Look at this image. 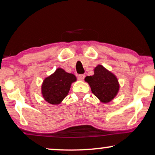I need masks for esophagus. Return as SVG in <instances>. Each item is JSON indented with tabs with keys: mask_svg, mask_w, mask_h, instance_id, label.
<instances>
[{
	"mask_svg": "<svg viewBox=\"0 0 155 155\" xmlns=\"http://www.w3.org/2000/svg\"><path fill=\"white\" fill-rule=\"evenodd\" d=\"M78 78L80 80H83L84 78V75H83V74H80V75L78 76Z\"/></svg>",
	"mask_w": 155,
	"mask_h": 155,
	"instance_id": "34e87169",
	"label": "esophagus"
}]
</instances>
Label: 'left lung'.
Instances as JSON below:
<instances>
[{
    "label": "left lung",
    "mask_w": 155,
    "mask_h": 155,
    "mask_svg": "<svg viewBox=\"0 0 155 155\" xmlns=\"http://www.w3.org/2000/svg\"><path fill=\"white\" fill-rule=\"evenodd\" d=\"M84 80L90 84L93 94L103 103L111 101L119 90L116 76L101 65L95 68L94 75L87 76Z\"/></svg>",
    "instance_id": "8db88e82"
}]
</instances>
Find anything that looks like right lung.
<instances>
[{"label": "right lung", "instance_id": "add662e5", "mask_svg": "<svg viewBox=\"0 0 155 155\" xmlns=\"http://www.w3.org/2000/svg\"><path fill=\"white\" fill-rule=\"evenodd\" d=\"M73 74L58 68L44 80L41 93L44 99L51 104H58L68 94L71 84L76 81Z\"/></svg>", "mask_w": 155, "mask_h": 155}]
</instances>
